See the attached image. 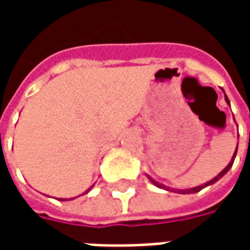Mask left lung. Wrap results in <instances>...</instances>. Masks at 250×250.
<instances>
[{"label":"left lung","mask_w":250,"mask_h":250,"mask_svg":"<svg viewBox=\"0 0 250 250\" xmlns=\"http://www.w3.org/2000/svg\"><path fill=\"white\" fill-rule=\"evenodd\" d=\"M225 99H226V102H228V103H229V100H228V98H226V96H225ZM236 154H237V148H236V152H234V155H233V159H231V161H230V163H229V165H228V166H226V167H225V170H222V171H221V173L218 174V175H217V177H215L214 179H211V181H209V182H208V184L202 185V186H198V188H188V190H182V191H181V193H184V194L198 193V191H201V190H202V188H206V186H209V185H211V184H214V182H217V181H218V179L222 178V177H224V175H225V174L228 173V171H229V170H230L231 166H233V162H234V158H236ZM148 178H150V177H148ZM150 181H151L152 184L155 185V186H158V188H165V186H163V185H159V184H158V182H155V181H154V179L150 178Z\"/></svg>","instance_id":"8db88e82"}]
</instances>
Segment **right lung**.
Wrapping results in <instances>:
<instances>
[{"label":"right lung","mask_w":250,"mask_h":250,"mask_svg":"<svg viewBox=\"0 0 250 250\" xmlns=\"http://www.w3.org/2000/svg\"><path fill=\"white\" fill-rule=\"evenodd\" d=\"M85 193H88V191H85ZM60 201H65V199H60Z\"/></svg>","instance_id":"right-lung-1"}]
</instances>
